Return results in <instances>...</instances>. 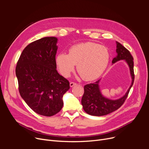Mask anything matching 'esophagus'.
I'll return each mask as SVG.
<instances>
[{
	"label": "esophagus",
	"mask_w": 149,
	"mask_h": 149,
	"mask_svg": "<svg viewBox=\"0 0 149 149\" xmlns=\"http://www.w3.org/2000/svg\"><path fill=\"white\" fill-rule=\"evenodd\" d=\"M77 84L75 83H74V82H70V84H69V85H70V87H73V86H75Z\"/></svg>",
	"instance_id": "esophagus-1"
}]
</instances>
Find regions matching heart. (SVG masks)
<instances>
[{
	"label": "heart",
	"mask_w": 149,
	"mask_h": 149,
	"mask_svg": "<svg viewBox=\"0 0 149 149\" xmlns=\"http://www.w3.org/2000/svg\"><path fill=\"white\" fill-rule=\"evenodd\" d=\"M109 58L110 54L106 47L93 42H86L72 46L69 54H58L56 63L63 76L69 77L77 65V71L82 79L92 81L103 73Z\"/></svg>",
	"instance_id": "1"
}]
</instances>
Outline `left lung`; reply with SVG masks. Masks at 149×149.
Returning a JSON list of instances; mask_svg holds the SVG:
<instances>
[{
    "label": "left lung",
    "mask_w": 149,
    "mask_h": 149,
    "mask_svg": "<svg viewBox=\"0 0 149 149\" xmlns=\"http://www.w3.org/2000/svg\"><path fill=\"white\" fill-rule=\"evenodd\" d=\"M116 56L112 61V64L116 62L124 60L127 64L129 70L132 82L130 87L122 97L111 100L105 97L100 91V81L98 80L95 83L88 84L84 86V92L81 98V104L84 111L89 115L92 116H103L115 111L119 109L126 100L130 89H131L134 81V58L130 52L123 46L121 43L116 42Z\"/></svg>",
    "instance_id": "left-lung-1"
}]
</instances>
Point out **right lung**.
Instances as JSON below:
<instances>
[{
    "label": "right lung",
    "mask_w": 149,
    "mask_h": 149,
    "mask_svg": "<svg viewBox=\"0 0 149 149\" xmlns=\"http://www.w3.org/2000/svg\"><path fill=\"white\" fill-rule=\"evenodd\" d=\"M58 38L46 37L29 44L22 51L15 68L20 94L36 113L51 116L63 106V96L69 82L57 70Z\"/></svg>",
    "instance_id": "obj_1"
}]
</instances>
